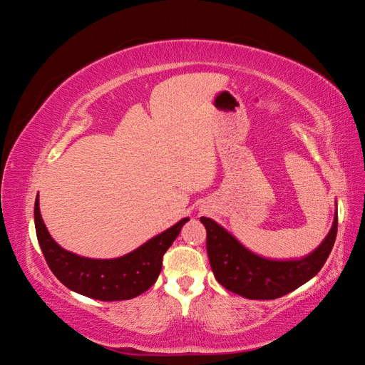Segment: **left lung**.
<instances>
[{"label": "left lung", "mask_w": 365, "mask_h": 365, "mask_svg": "<svg viewBox=\"0 0 365 365\" xmlns=\"http://www.w3.org/2000/svg\"><path fill=\"white\" fill-rule=\"evenodd\" d=\"M207 230V254L216 280L225 289L250 300H274L292 292L323 268L334 248L338 213L327 237L300 260H269L247 250L215 220L201 217Z\"/></svg>", "instance_id": "left-lung-1"}]
</instances>
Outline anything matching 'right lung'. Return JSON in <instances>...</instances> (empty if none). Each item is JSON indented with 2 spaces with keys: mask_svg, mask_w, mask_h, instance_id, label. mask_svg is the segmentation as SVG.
I'll return each mask as SVG.
<instances>
[{
  "mask_svg": "<svg viewBox=\"0 0 365 365\" xmlns=\"http://www.w3.org/2000/svg\"><path fill=\"white\" fill-rule=\"evenodd\" d=\"M187 220L189 217L181 219L123 257L98 260L81 257L61 248L51 239L41 217L38 196L35 201L36 236L51 272L68 289L102 302L129 300L146 292L158 279L164 252L170 248Z\"/></svg>",
  "mask_w": 365,
  "mask_h": 365,
  "instance_id": "add662e5",
  "label": "right lung"
}]
</instances>
